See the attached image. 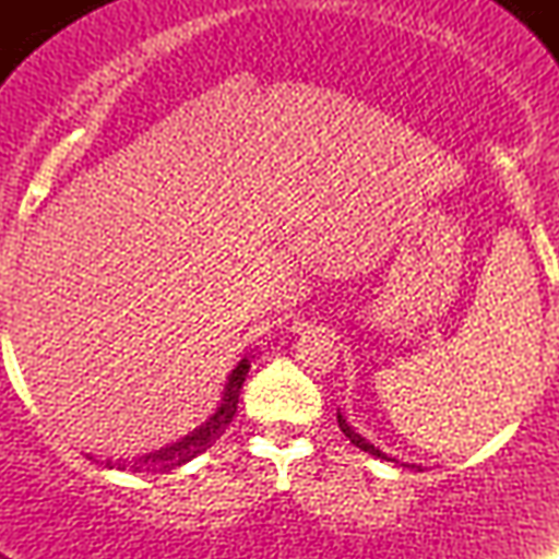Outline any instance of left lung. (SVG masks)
Masks as SVG:
<instances>
[{"instance_id":"left-lung-1","label":"left lung","mask_w":559,"mask_h":559,"mask_svg":"<svg viewBox=\"0 0 559 559\" xmlns=\"http://www.w3.org/2000/svg\"><path fill=\"white\" fill-rule=\"evenodd\" d=\"M336 420H338V428H342V431H344V436H346V439H349V441H352V444H355V447H360V449H362V452H370V454H376V457H378V460H386V463H394V457H389V454H386V452H381V449H376L373 444H370V441H368V439H362V436H360V433H357V431H355V428H352V426H349V423H346V418H344V415H342V413H336ZM407 467H418V465H407Z\"/></svg>"}]
</instances>
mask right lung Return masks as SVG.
<instances>
[{
  "label": "right lung",
  "instance_id": "right-lung-1",
  "mask_svg": "<svg viewBox=\"0 0 559 559\" xmlns=\"http://www.w3.org/2000/svg\"><path fill=\"white\" fill-rule=\"evenodd\" d=\"M249 368H252V362H249V355H243L239 365L228 373V381L226 386H223L221 404H217L215 413L210 415L202 426H197L194 431L186 433L183 439L173 441V444L163 449H155V452L141 454L136 460H105L102 465L110 467V471L112 467H118V471H131V473H165V471H173V467L191 463L197 454L207 452V449L213 447L223 433H226L228 423L234 420L236 415V404H239L243 378H247ZM96 463H99V460H96Z\"/></svg>",
  "mask_w": 559,
  "mask_h": 559
}]
</instances>
